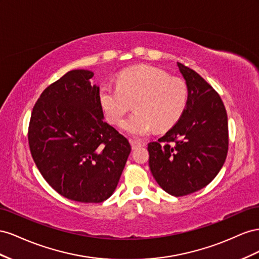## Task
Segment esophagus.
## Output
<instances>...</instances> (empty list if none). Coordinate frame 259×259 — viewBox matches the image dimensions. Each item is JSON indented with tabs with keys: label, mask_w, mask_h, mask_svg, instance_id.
Returning <instances> with one entry per match:
<instances>
[{
	"label": "esophagus",
	"mask_w": 259,
	"mask_h": 259,
	"mask_svg": "<svg viewBox=\"0 0 259 259\" xmlns=\"http://www.w3.org/2000/svg\"><path fill=\"white\" fill-rule=\"evenodd\" d=\"M130 144L134 150L138 149V147H141L143 145V143L141 141H139V140H130Z\"/></svg>",
	"instance_id": "1"
}]
</instances>
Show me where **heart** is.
<instances>
[{
  "instance_id": "1",
  "label": "heart",
  "mask_w": 259,
  "mask_h": 259,
  "mask_svg": "<svg viewBox=\"0 0 259 259\" xmlns=\"http://www.w3.org/2000/svg\"><path fill=\"white\" fill-rule=\"evenodd\" d=\"M99 101L107 119L119 124L134 103L136 110L121 127L127 134L143 137L155 128L170 129L184 114L189 102V87L178 77L153 66L141 65L118 73L117 87L103 85Z\"/></svg>"
}]
</instances>
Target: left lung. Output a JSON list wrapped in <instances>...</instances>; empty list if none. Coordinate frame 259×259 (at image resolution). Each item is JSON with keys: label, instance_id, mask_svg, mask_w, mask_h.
<instances>
[{"label": "left lung", "instance_id": "obj_1", "mask_svg": "<svg viewBox=\"0 0 259 259\" xmlns=\"http://www.w3.org/2000/svg\"><path fill=\"white\" fill-rule=\"evenodd\" d=\"M189 87L186 112L167 134L147 144L149 165L159 187L174 196L205 188L218 175L228 154V117L213 88L181 63Z\"/></svg>", "mask_w": 259, "mask_h": 259}]
</instances>
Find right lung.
<instances>
[{"label": "right lung", "instance_id": "right-lung-1", "mask_svg": "<svg viewBox=\"0 0 259 259\" xmlns=\"http://www.w3.org/2000/svg\"><path fill=\"white\" fill-rule=\"evenodd\" d=\"M90 70H70L33 106L28 128L32 158L58 194L102 203L114 193L131 152L127 139L103 120L100 88Z\"/></svg>", "mask_w": 259, "mask_h": 259}]
</instances>
